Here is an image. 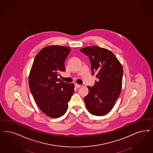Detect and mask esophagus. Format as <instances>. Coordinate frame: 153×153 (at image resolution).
I'll list each match as a JSON object with an SVG mask.
<instances>
[{"instance_id":"obj_1","label":"esophagus","mask_w":153,"mask_h":153,"mask_svg":"<svg viewBox=\"0 0 153 153\" xmlns=\"http://www.w3.org/2000/svg\"><path fill=\"white\" fill-rule=\"evenodd\" d=\"M74 86H75V88H76V89L79 88V87L81 86L80 85L77 84H76L74 85Z\"/></svg>"}]
</instances>
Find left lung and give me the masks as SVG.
<instances>
[{"mask_svg":"<svg viewBox=\"0 0 153 153\" xmlns=\"http://www.w3.org/2000/svg\"><path fill=\"white\" fill-rule=\"evenodd\" d=\"M89 58L91 74L98 81L88 86L89 93L84 97L88 111L95 116H103L111 111L120 94L123 69L111 51L98 46L80 50Z\"/></svg>","mask_w":153,"mask_h":153,"instance_id":"obj_1","label":"left lung"}]
</instances>
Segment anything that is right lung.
<instances>
[{"instance_id": "add662e5", "label": "right lung", "mask_w": 153, "mask_h": 153, "mask_svg": "<svg viewBox=\"0 0 153 153\" xmlns=\"http://www.w3.org/2000/svg\"><path fill=\"white\" fill-rule=\"evenodd\" d=\"M71 51L68 47L51 46L37 53L30 70L29 85L40 110L53 118L63 116L74 93V84L58 79L64 72V62Z\"/></svg>"}]
</instances>
